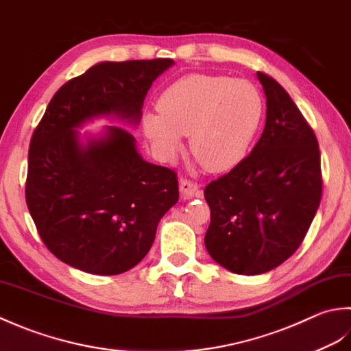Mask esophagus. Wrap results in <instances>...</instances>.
Masks as SVG:
<instances>
[{
  "label": "esophagus",
  "instance_id": "1",
  "mask_svg": "<svg viewBox=\"0 0 351 351\" xmlns=\"http://www.w3.org/2000/svg\"><path fill=\"white\" fill-rule=\"evenodd\" d=\"M180 194L184 199H189L198 194V184L188 180V178H182L180 180Z\"/></svg>",
  "mask_w": 351,
  "mask_h": 351
}]
</instances>
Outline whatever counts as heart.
<instances>
[{
  "instance_id": "b5f03b06",
  "label": "heart",
  "mask_w": 351,
  "mask_h": 351,
  "mask_svg": "<svg viewBox=\"0 0 351 351\" xmlns=\"http://www.w3.org/2000/svg\"><path fill=\"white\" fill-rule=\"evenodd\" d=\"M157 107L141 118L154 153L174 160L189 134L192 154L212 173H224L245 159L265 113L253 83L215 74L178 78L162 92Z\"/></svg>"
}]
</instances>
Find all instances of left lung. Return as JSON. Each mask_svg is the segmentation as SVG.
Segmentation results:
<instances>
[{
  "label": "left lung",
  "instance_id": "obj_1",
  "mask_svg": "<svg viewBox=\"0 0 351 351\" xmlns=\"http://www.w3.org/2000/svg\"><path fill=\"white\" fill-rule=\"evenodd\" d=\"M257 78L267 97L261 139L204 189L210 207L206 250L221 267L244 276L267 273L295 253L323 192L315 133L273 77Z\"/></svg>",
  "mask_w": 351,
  "mask_h": 351
}]
</instances>
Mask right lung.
<instances>
[{
  "label": "right lung",
  "instance_id": "add662e5",
  "mask_svg": "<svg viewBox=\"0 0 351 351\" xmlns=\"http://www.w3.org/2000/svg\"><path fill=\"white\" fill-rule=\"evenodd\" d=\"M171 59L101 62L56 92L32 136L25 199L47 248L84 273L115 276L144 259L157 224L178 202L173 169L142 159L134 136L109 117L138 125L147 92Z\"/></svg>",
  "mask_w": 351,
  "mask_h": 351
}]
</instances>
